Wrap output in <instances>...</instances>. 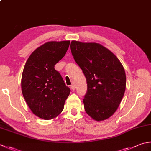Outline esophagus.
Returning <instances> with one entry per match:
<instances>
[{"label":"esophagus","instance_id":"1","mask_svg":"<svg viewBox=\"0 0 151 151\" xmlns=\"http://www.w3.org/2000/svg\"><path fill=\"white\" fill-rule=\"evenodd\" d=\"M70 88H71V90H75V88H76L75 85L74 84H72L71 85H70Z\"/></svg>","mask_w":151,"mask_h":151}]
</instances>
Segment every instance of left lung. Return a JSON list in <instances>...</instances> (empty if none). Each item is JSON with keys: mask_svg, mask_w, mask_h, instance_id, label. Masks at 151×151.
Instances as JSON below:
<instances>
[{"mask_svg": "<svg viewBox=\"0 0 151 151\" xmlns=\"http://www.w3.org/2000/svg\"><path fill=\"white\" fill-rule=\"evenodd\" d=\"M70 50L86 78L85 111L96 121L109 119L117 110L125 92L126 76L122 63L98 43L73 40Z\"/></svg>", "mask_w": 151, "mask_h": 151, "instance_id": "obj_1", "label": "left lung"}]
</instances>
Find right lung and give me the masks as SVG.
Returning a JSON list of instances; mask_svg holds the SVG:
<instances>
[{"label":"right lung","instance_id":"right-lung-1","mask_svg":"<svg viewBox=\"0 0 151 151\" xmlns=\"http://www.w3.org/2000/svg\"><path fill=\"white\" fill-rule=\"evenodd\" d=\"M69 44V40L48 42L35 50L26 61L22 77V93L32 113L40 119L58 116L70 93V88L54 68L65 55Z\"/></svg>","mask_w":151,"mask_h":151}]
</instances>
